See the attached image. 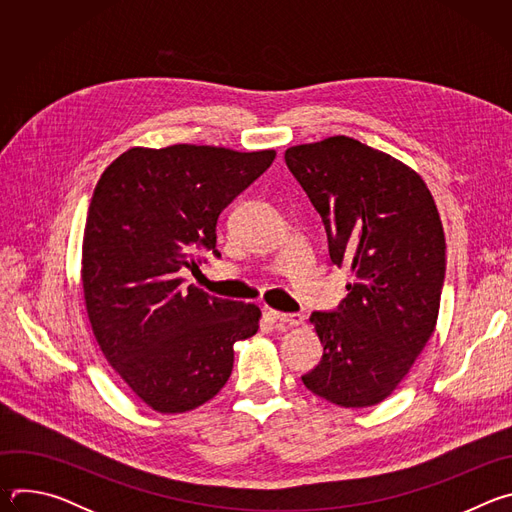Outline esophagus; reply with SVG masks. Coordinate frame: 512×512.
<instances>
[{
	"label": "esophagus",
	"instance_id": "34e87169",
	"mask_svg": "<svg viewBox=\"0 0 512 512\" xmlns=\"http://www.w3.org/2000/svg\"><path fill=\"white\" fill-rule=\"evenodd\" d=\"M271 316H273L275 322H281V324H285V326H300V324H304V314H300V312H296V314H285V312H275V310H271Z\"/></svg>",
	"mask_w": 512,
	"mask_h": 512
}]
</instances>
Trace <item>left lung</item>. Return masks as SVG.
<instances>
[{
    "instance_id": "1",
    "label": "left lung",
    "mask_w": 512,
    "mask_h": 512,
    "mask_svg": "<svg viewBox=\"0 0 512 512\" xmlns=\"http://www.w3.org/2000/svg\"><path fill=\"white\" fill-rule=\"evenodd\" d=\"M285 164L320 212L334 265L354 281L332 312H314L324 346L302 377L340 407L385 401L435 330L446 275V239L417 172L346 135L285 150Z\"/></svg>"
}]
</instances>
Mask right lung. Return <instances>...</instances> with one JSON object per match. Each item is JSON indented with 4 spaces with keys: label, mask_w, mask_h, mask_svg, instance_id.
Segmentation results:
<instances>
[{
    "label": "right lung",
    "mask_w": 512,
    "mask_h": 512,
    "mask_svg": "<svg viewBox=\"0 0 512 512\" xmlns=\"http://www.w3.org/2000/svg\"><path fill=\"white\" fill-rule=\"evenodd\" d=\"M275 160L273 150L131 148L99 178L83 239V291L99 348L158 413L200 407L231 377L255 304L208 296L180 271L216 251L221 212Z\"/></svg>",
    "instance_id": "obj_1"
}]
</instances>
